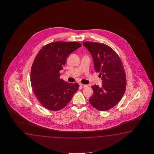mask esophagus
<instances>
[{
  "instance_id": "esophagus-1",
  "label": "esophagus",
  "mask_w": 154,
  "mask_h": 154,
  "mask_svg": "<svg viewBox=\"0 0 154 154\" xmlns=\"http://www.w3.org/2000/svg\"><path fill=\"white\" fill-rule=\"evenodd\" d=\"M80 86L82 88H86V87H88V86L87 85H84V84H80Z\"/></svg>"
}]
</instances>
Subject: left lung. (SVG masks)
Returning a JSON list of instances; mask_svg holds the SVG:
<instances>
[{"label": "left lung", "mask_w": 154, "mask_h": 154, "mask_svg": "<svg viewBox=\"0 0 154 154\" xmlns=\"http://www.w3.org/2000/svg\"><path fill=\"white\" fill-rule=\"evenodd\" d=\"M91 54L95 71L100 72L102 86L93 85L94 94L89 101L94 108L105 111L121 101L126 89V76L124 66L117 53L110 47L92 42L83 43Z\"/></svg>", "instance_id": "obj_1"}]
</instances>
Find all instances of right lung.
I'll return each instance as SVG.
<instances>
[{"label": "right lung", "mask_w": 154, "mask_h": 154, "mask_svg": "<svg viewBox=\"0 0 154 154\" xmlns=\"http://www.w3.org/2000/svg\"><path fill=\"white\" fill-rule=\"evenodd\" d=\"M82 47L80 43L58 41L40 49L33 62L31 84L33 92L42 105L56 111L64 108L79 89L78 83L60 79V70L70 53Z\"/></svg>", "instance_id": "obj_1"}]
</instances>
